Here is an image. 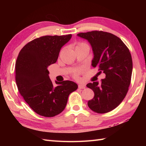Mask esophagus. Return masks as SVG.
<instances>
[{"label":"esophagus","instance_id":"esophagus-1","mask_svg":"<svg viewBox=\"0 0 146 146\" xmlns=\"http://www.w3.org/2000/svg\"><path fill=\"white\" fill-rule=\"evenodd\" d=\"M78 88L80 89H84L85 88V85L84 84H80L78 85Z\"/></svg>","mask_w":146,"mask_h":146}]
</instances>
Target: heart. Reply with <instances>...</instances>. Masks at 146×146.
Here are the masks:
<instances>
[{
    "label": "heart",
    "mask_w": 146,
    "mask_h": 146,
    "mask_svg": "<svg viewBox=\"0 0 146 146\" xmlns=\"http://www.w3.org/2000/svg\"><path fill=\"white\" fill-rule=\"evenodd\" d=\"M83 45H87L86 44H85V43H83V42H82V43H79V44L77 45V46H83ZM76 46V47H77ZM77 73H75V75H76Z\"/></svg>",
    "instance_id": "heart-1"
}]
</instances>
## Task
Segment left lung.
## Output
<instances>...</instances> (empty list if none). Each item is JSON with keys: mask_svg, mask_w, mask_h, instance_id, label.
Here are the masks:
<instances>
[{"mask_svg": "<svg viewBox=\"0 0 146 146\" xmlns=\"http://www.w3.org/2000/svg\"><path fill=\"white\" fill-rule=\"evenodd\" d=\"M77 36L91 45L94 53L92 66L98 67L105 74L100 83L86 85L95 94L88 106L95 112L107 113L122 102L128 92L132 73L131 52L122 40L109 33L94 31Z\"/></svg>", "mask_w": 146, "mask_h": 146, "instance_id": "left-lung-1", "label": "left lung"}]
</instances>
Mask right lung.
I'll return each mask as SVG.
<instances>
[{
	"mask_svg": "<svg viewBox=\"0 0 146 146\" xmlns=\"http://www.w3.org/2000/svg\"><path fill=\"white\" fill-rule=\"evenodd\" d=\"M66 36H45L27 43L15 63V82L19 92L29 107L40 115L51 117L66 107L68 96L78 88L72 81H56L54 86L48 68L56 62L61 48L71 38Z\"/></svg>",
	"mask_w": 146,
	"mask_h": 146,
	"instance_id": "add662e5",
	"label": "right lung"
}]
</instances>
